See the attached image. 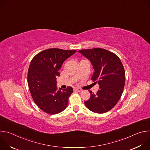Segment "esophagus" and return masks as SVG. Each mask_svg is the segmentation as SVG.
Instances as JSON below:
<instances>
[{
  "instance_id": "1",
  "label": "esophagus",
  "mask_w": 150,
  "mask_h": 150,
  "mask_svg": "<svg viewBox=\"0 0 150 150\" xmlns=\"http://www.w3.org/2000/svg\"><path fill=\"white\" fill-rule=\"evenodd\" d=\"M74 91H79V92H81V91H82L81 88H74Z\"/></svg>"
}]
</instances>
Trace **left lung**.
Returning a JSON list of instances; mask_svg holds the SVG:
<instances>
[{
    "label": "left lung",
    "instance_id": "left-lung-1",
    "mask_svg": "<svg viewBox=\"0 0 150 150\" xmlns=\"http://www.w3.org/2000/svg\"><path fill=\"white\" fill-rule=\"evenodd\" d=\"M88 59L94 72L91 80L98 82L100 90L84 103L91 111L104 113L116 105L123 91L125 72L119 57L113 52L101 48L83 49L78 51Z\"/></svg>",
    "mask_w": 150,
    "mask_h": 150
}]
</instances>
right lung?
Here are the masks:
<instances>
[{"label": "right lung", "mask_w": 150, "mask_h": 150, "mask_svg": "<svg viewBox=\"0 0 150 150\" xmlns=\"http://www.w3.org/2000/svg\"><path fill=\"white\" fill-rule=\"evenodd\" d=\"M75 50L49 49L37 54L31 60L28 71V87L34 103L43 112L55 115L65 110L71 87L57 90L56 78L63 62L74 54Z\"/></svg>", "instance_id": "right-lung-1"}]
</instances>
